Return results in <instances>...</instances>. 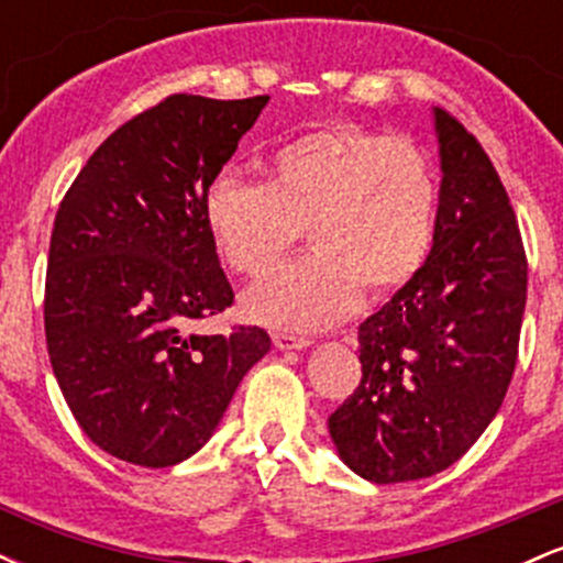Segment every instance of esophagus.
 Returning a JSON list of instances; mask_svg holds the SVG:
<instances>
[{
  "mask_svg": "<svg viewBox=\"0 0 563 563\" xmlns=\"http://www.w3.org/2000/svg\"><path fill=\"white\" fill-rule=\"evenodd\" d=\"M273 341L277 349H283V352H288V349H307L309 346V339H303V335H294V333H273Z\"/></svg>",
  "mask_w": 563,
  "mask_h": 563,
  "instance_id": "1",
  "label": "esophagus"
}]
</instances>
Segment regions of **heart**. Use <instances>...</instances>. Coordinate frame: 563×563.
Instances as JSON below:
<instances>
[{"mask_svg":"<svg viewBox=\"0 0 563 563\" xmlns=\"http://www.w3.org/2000/svg\"><path fill=\"white\" fill-rule=\"evenodd\" d=\"M203 224L224 264L262 277L307 238L314 251L245 294L264 325L320 331L357 301L386 299L421 273L434 241L437 177L416 142L352 121L299 134L267 158V183L222 172Z\"/></svg>","mask_w":563,"mask_h":563,"instance_id":"heart-1","label":"heart"}]
</instances>
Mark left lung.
Here are the masks:
<instances>
[{
  "instance_id": "1",
  "label": "left lung",
  "mask_w": 563,
  "mask_h": 563,
  "mask_svg": "<svg viewBox=\"0 0 563 563\" xmlns=\"http://www.w3.org/2000/svg\"><path fill=\"white\" fill-rule=\"evenodd\" d=\"M442 187L421 273L360 325L363 380L328 418L341 461L367 482L444 471L500 410L527 303V254L479 140L434 108Z\"/></svg>"
}]
</instances>
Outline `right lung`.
<instances>
[{
  "label": "right lung",
  "mask_w": 563,
  "mask_h": 563,
  "mask_svg": "<svg viewBox=\"0 0 563 563\" xmlns=\"http://www.w3.org/2000/svg\"><path fill=\"white\" fill-rule=\"evenodd\" d=\"M267 100L169 95L115 129L60 200L49 363L84 434L119 461L166 468L198 452L269 352L256 325L187 333L235 299L200 200Z\"/></svg>",
  "instance_id": "obj_1"
}]
</instances>
